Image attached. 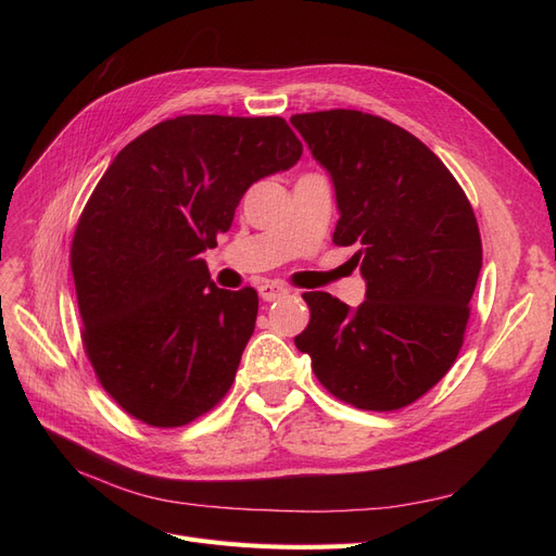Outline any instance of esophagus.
Listing matches in <instances>:
<instances>
[{"label": "esophagus", "mask_w": 556, "mask_h": 556, "mask_svg": "<svg viewBox=\"0 0 556 556\" xmlns=\"http://www.w3.org/2000/svg\"><path fill=\"white\" fill-rule=\"evenodd\" d=\"M257 292H260V296H262L264 301H276V299L288 294L290 290L285 288V285H280V282H262L260 288H257Z\"/></svg>", "instance_id": "obj_1"}]
</instances>
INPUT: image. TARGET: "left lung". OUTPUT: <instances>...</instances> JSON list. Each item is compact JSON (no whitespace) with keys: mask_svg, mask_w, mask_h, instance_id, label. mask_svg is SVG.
Wrapping results in <instances>:
<instances>
[{"mask_svg":"<svg viewBox=\"0 0 556 556\" xmlns=\"http://www.w3.org/2000/svg\"><path fill=\"white\" fill-rule=\"evenodd\" d=\"M292 127L333 182L336 245L366 280L357 308L306 292L294 345L352 406L399 410L457 359L482 266L473 208L447 166L410 131L362 111L299 113Z\"/></svg>","mask_w":556,"mask_h":556,"instance_id":"left-lung-1","label":"left lung"}]
</instances>
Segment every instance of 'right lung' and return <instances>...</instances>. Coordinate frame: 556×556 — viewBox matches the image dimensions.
Instances as JSON below:
<instances>
[{
  "instance_id": "obj_1",
  "label": "right lung",
  "mask_w": 556,
  "mask_h": 556,
  "mask_svg": "<svg viewBox=\"0 0 556 556\" xmlns=\"http://www.w3.org/2000/svg\"><path fill=\"white\" fill-rule=\"evenodd\" d=\"M301 150L282 117L180 115L127 143L97 182L72 243L83 345L131 417L182 427L227 394L260 299L217 288L201 252L250 185Z\"/></svg>"
}]
</instances>
